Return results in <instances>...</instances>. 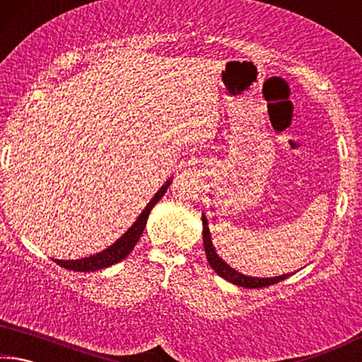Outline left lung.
<instances>
[{"instance_id":"1","label":"left lung","mask_w":362,"mask_h":362,"mask_svg":"<svg viewBox=\"0 0 362 362\" xmlns=\"http://www.w3.org/2000/svg\"><path fill=\"white\" fill-rule=\"evenodd\" d=\"M203 241H204L206 259H207V262H209V265L212 267L214 272H216L218 276H222L223 279L230 281V283H233V284L247 287V289H259V287L276 284V283H279V281H284L291 276V274H283V276H276V278H250V276H244V274L238 273L236 269L230 268L216 254V250H214L212 241H211V233H209V228H207V220L204 216H203Z\"/></svg>"}]
</instances>
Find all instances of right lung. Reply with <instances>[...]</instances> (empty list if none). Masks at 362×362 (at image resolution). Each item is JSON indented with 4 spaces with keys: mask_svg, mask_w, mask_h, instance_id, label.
Returning a JSON list of instances; mask_svg holds the SVG:
<instances>
[{
    "mask_svg": "<svg viewBox=\"0 0 362 362\" xmlns=\"http://www.w3.org/2000/svg\"><path fill=\"white\" fill-rule=\"evenodd\" d=\"M169 185H170V182H166V185L161 187V189H159V192L155 194V198H153L150 203L146 204L144 212L140 214L139 218L136 220V223H134L131 228L127 230L124 235H122V238H119V240L113 244V246H110L108 249H105L100 254L84 257V259H79V260H56L57 265L64 267L66 269H71V272H83L84 273V272H97V269H100V268L112 267V265H115V263H118L122 259H126V257L132 252V249L137 244V241L140 240V236H142L145 225H146V218H148L153 206H155L158 201L163 198L164 193L168 192Z\"/></svg>",
    "mask_w": 362,
    "mask_h": 362,
    "instance_id": "1",
    "label": "right lung"
}]
</instances>
